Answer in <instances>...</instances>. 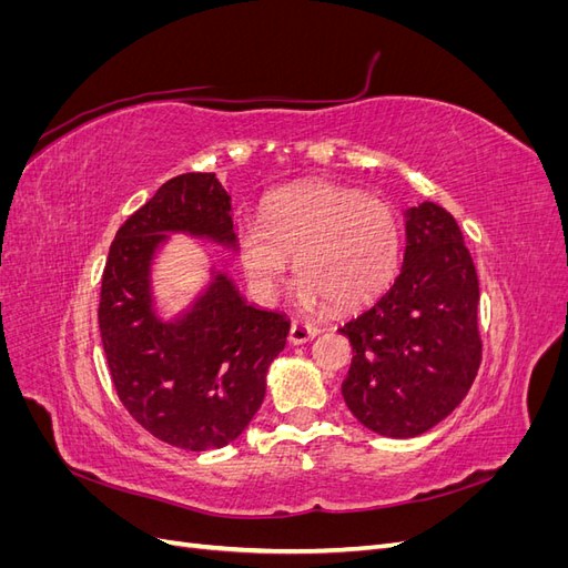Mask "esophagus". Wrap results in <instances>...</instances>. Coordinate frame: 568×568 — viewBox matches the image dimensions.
<instances>
[{
    "mask_svg": "<svg viewBox=\"0 0 568 568\" xmlns=\"http://www.w3.org/2000/svg\"><path fill=\"white\" fill-rule=\"evenodd\" d=\"M317 336V329L313 324H307V322H294L291 324V329H288V341L294 343V346H301V343H305V341H311V338H315Z\"/></svg>",
    "mask_w": 568,
    "mask_h": 568,
    "instance_id": "1",
    "label": "esophagus"
}]
</instances>
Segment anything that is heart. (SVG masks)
<instances>
[{
    "label": "heart",
    "mask_w": 568,
    "mask_h": 568,
    "mask_svg": "<svg viewBox=\"0 0 568 568\" xmlns=\"http://www.w3.org/2000/svg\"><path fill=\"white\" fill-rule=\"evenodd\" d=\"M234 253L248 288L265 303L280 296L294 255L303 305L334 311L363 305L393 282L403 255V227L390 205L329 182L272 194L261 222L242 220Z\"/></svg>",
    "instance_id": "obj_1"
}]
</instances>
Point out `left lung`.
<instances>
[{
    "instance_id": "1",
    "label": "left lung",
    "mask_w": 568,
    "mask_h": 568,
    "mask_svg": "<svg viewBox=\"0 0 568 568\" xmlns=\"http://www.w3.org/2000/svg\"><path fill=\"white\" fill-rule=\"evenodd\" d=\"M403 215L400 274L338 329L353 346L343 400L359 424L388 438L443 422L480 365L478 277L455 217L432 201Z\"/></svg>"
}]
</instances>
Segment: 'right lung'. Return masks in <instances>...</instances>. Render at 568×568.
Listing matches in <instances>:
<instances>
[{"instance_id":"right-lung-1","label":"right lung","mask_w":568,"mask_h":568,"mask_svg":"<svg viewBox=\"0 0 568 568\" xmlns=\"http://www.w3.org/2000/svg\"><path fill=\"white\" fill-rule=\"evenodd\" d=\"M173 234L234 253L232 199L213 173L168 180L115 232L101 280V343L118 398L146 432L182 450L222 448L263 405L291 322L248 303L213 257L199 294L168 313L153 272Z\"/></svg>"}]
</instances>
